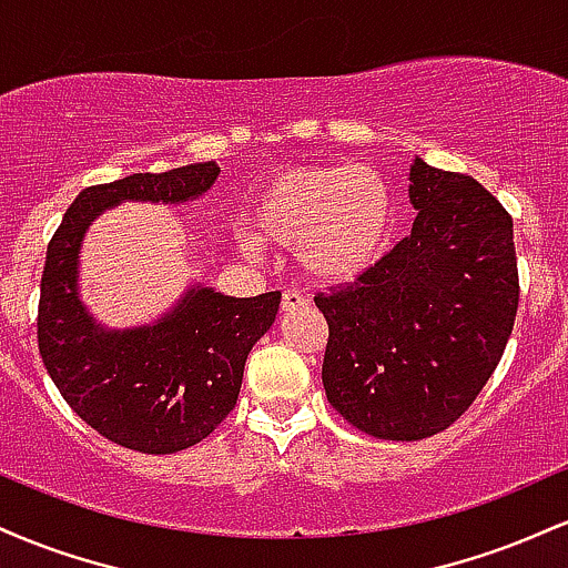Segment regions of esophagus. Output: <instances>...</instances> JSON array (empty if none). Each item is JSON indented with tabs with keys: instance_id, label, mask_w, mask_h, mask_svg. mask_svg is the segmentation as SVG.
Masks as SVG:
<instances>
[{
	"instance_id": "1",
	"label": "esophagus",
	"mask_w": 568,
	"mask_h": 568,
	"mask_svg": "<svg viewBox=\"0 0 568 568\" xmlns=\"http://www.w3.org/2000/svg\"><path fill=\"white\" fill-rule=\"evenodd\" d=\"M304 304H306V298L298 291H283V302H280L283 312H293V310H298V306H304Z\"/></svg>"
}]
</instances>
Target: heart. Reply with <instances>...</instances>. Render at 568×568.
<instances>
[{
  "label": "heart",
  "instance_id": "1",
  "mask_svg": "<svg viewBox=\"0 0 568 568\" xmlns=\"http://www.w3.org/2000/svg\"><path fill=\"white\" fill-rule=\"evenodd\" d=\"M393 213L387 181L366 165L288 168L258 189L243 251L258 258L262 243L296 247L306 277L344 283L382 256Z\"/></svg>",
  "mask_w": 568,
  "mask_h": 568
}]
</instances>
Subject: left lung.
<instances>
[{"label": "left lung", "mask_w": 568, "mask_h": 568, "mask_svg": "<svg viewBox=\"0 0 568 568\" xmlns=\"http://www.w3.org/2000/svg\"><path fill=\"white\" fill-rule=\"evenodd\" d=\"M408 197L419 211L408 237L315 296L328 403L382 440L438 435L473 406L520 296L513 219L488 189L416 158Z\"/></svg>", "instance_id": "obj_1"}]
</instances>
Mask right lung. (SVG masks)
Wrapping results in <instances>:
<instances>
[{
    "label": "right lung",
    "mask_w": 568,
    "mask_h": 568,
    "mask_svg": "<svg viewBox=\"0 0 568 568\" xmlns=\"http://www.w3.org/2000/svg\"><path fill=\"white\" fill-rule=\"evenodd\" d=\"M216 175L211 160L82 189L48 243L39 355L71 410L116 446L175 454L207 438L237 403L247 352L275 323L280 291L234 298L192 288L158 325L122 334L98 328L77 296L80 240L103 207L184 202L211 189Z\"/></svg>",
    "instance_id": "add662e5"
}]
</instances>
